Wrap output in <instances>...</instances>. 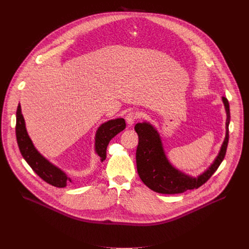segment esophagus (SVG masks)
<instances>
[{
    "label": "esophagus",
    "mask_w": 249,
    "mask_h": 249,
    "mask_svg": "<svg viewBox=\"0 0 249 249\" xmlns=\"http://www.w3.org/2000/svg\"><path fill=\"white\" fill-rule=\"evenodd\" d=\"M139 117H140V115H139V113H138V112L131 111V112H129V113L126 115L125 119H126L127 124H129V125L131 126V125H133V124H134V122H135Z\"/></svg>",
    "instance_id": "obj_1"
}]
</instances>
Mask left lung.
<instances>
[{"mask_svg":"<svg viewBox=\"0 0 249 249\" xmlns=\"http://www.w3.org/2000/svg\"><path fill=\"white\" fill-rule=\"evenodd\" d=\"M223 101L227 111V133L220 154L210 168L197 178L175 169L167 160L160 135L148 123H138L135 131L139 136V145L136 152L137 170L140 178L150 189L161 194H179L187 190L197 189L206 183L216 172L225 159L229 143V124L231 120L230 104L226 97Z\"/></svg>","mask_w":249,"mask_h":249,"instance_id":"obj_1","label":"left lung"}]
</instances>
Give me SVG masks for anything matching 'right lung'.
<instances>
[{"instance_id":"add662e5","label":"right lung","mask_w":249,"mask_h":249,"mask_svg":"<svg viewBox=\"0 0 249 249\" xmlns=\"http://www.w3.org/2000/svg\"><path fill=\"white\" fill-rule=\"evenodd\" d=\"M125 128L126 123L123 118L110 120L98 128L95 135V151L101 160L106 159V149H107L111 139ZM16 135L21 156L40 178L59 188H64L69 182H72L70 177H68L61 169L50 163L34 148L30 138L27 135L19 104L17 109Z\"/></svg>"}]
</instances>
